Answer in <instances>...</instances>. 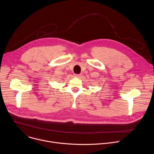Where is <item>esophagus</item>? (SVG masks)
Wrapping results in <instances>:
<instances>
[{
    "instance_id": "34e87169",
    "label": "esophagus",
    "mask_w": 154,
    "mask_h": 154,
    "mask_svg": "<svg viewBox=\"0 0 154 154\" xmlns=\"http://www.w3.org/2000/svg\"><path fill=\"white\" fill-rule=\"evenodd\" d=\"M80 74H74V77H80Z\"/></svg>"
}]
</instances>
